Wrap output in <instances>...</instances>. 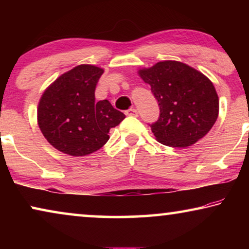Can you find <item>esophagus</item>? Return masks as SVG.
Returning <instances> with one entry per match:
<instances>
[{"mask_svg":"<svg viewBox=\"0 0 249 249\" xmlns=\"http://www.w3.org/2000/svg\"><path fill=\"white\" fill-rule=\"evenodd\" d=\"M125 115H129V117H137L138 115V112L136 108H129V110L125 111Z\"/></svg>","mask_w":249,"mask_h":249,"instance_id":"1","label":"esophagus"}]
</instances>
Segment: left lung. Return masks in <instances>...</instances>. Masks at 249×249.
<instances>
[{"label":"left lung","instance_id":"8db88e82","mask_svg":"<svg viewBox=\"0 0 249 249\" xmlns=\"http://www.w3.org/2000/svg\"><path fill=\"white\" fill-rule=\"evenodd\" d=\"M160 107L149 124L163 145L187 147L211 130L219 114V97L209 78L178 61H163L139 70Z\"/></svg>","mask_w":249,"mask_h":249}]
</instances>
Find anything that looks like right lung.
<instances>
[{
	"mask_svg": "<svg viewBox=\"0 0 249 249\" xmlns=\"http://www.w3.org/2000/svg\"><path fill=\"white\" fill-rule=\"evenodd\" d=\"M104 70L81 64L60 76L40 97L37 119L53 147L72 156L96 152L108 131L125 118L107 100L95 102V88Z\"/></svg>",
	"mask_w": 249,
	"mask_h": 249,
	"instance_id": "add662e5",
	"label": "right lung"
}]
</instances>
